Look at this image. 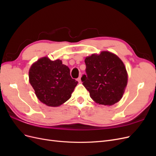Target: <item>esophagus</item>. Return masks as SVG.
<instances>
[{"label": "esophagus", "mask_w": 156, "mask_h": 156, "mask_svg": "<svg viewBox=\"0 0 156 156\" xmlns=\"http://www.w3.org/2000/svg\"><path fill=\"white\" fill-rule=\"evenodd\" d=\"M81 77L80 76V77H79L77 78V81H78L79 83L81 82Z\"/></svg>", "instance_id": "1"}]
</instances>
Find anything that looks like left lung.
<instances>
[{
  "label": "left lung",
  "instance_id": "1",
  "mask_svg": "<svg viewBox=\"0 0 156 156\" xmlns=\"http://www.w3.org/2000/svg\"><path fill=\"white\" fill-rule=\"evenodd\" d=\"M86 75L81 81L90 96L100 105H112L119 101L127 83V74L122 61L115 54L102 51L84 60Z\"/></svg>",
  "mask_w": 156,
  "mask_h": 156
}]
</instances>
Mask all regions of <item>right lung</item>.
<instances>
[{
  "mask_svg": "<svg viewBox=\"0 0 156 156\" xmlns=\"http://www.w3.org/2000/svg\"><path fill=\"white\" fill-rule=\"evenodd\" d=\"M29 81L39 100L50 107H58L68 101L78 83L62 61H52L48 57L32 65Z\"/></svg>",
  "mask_w": 156,
  "mask_h": 156,
  "instance_id": "1",
  "label": "right lung"
}]
</instances>
